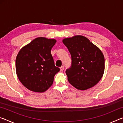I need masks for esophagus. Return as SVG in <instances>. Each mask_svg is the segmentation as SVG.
I'll use <instances>...</instances> for the list:
<instances>
[{"label": "esophagus", "instance_id": "1", "mask_svg": "<svg viewBox=\"0 0 123 123\" xmlns=\"http://www.w3.org/2000/svg\"><path fill=\"white\" fill-rule=\"evenodd\" d=\"M63 70H64V67L63 66L61 67H60V71L62 72Z\"/></svg>", "mask_w": 123, "mask_h": 123}]
</instances>
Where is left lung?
Returning <instances> with one entry per match:
<instances>
[{
    "mask_svg": "<svg viewBox=\"0 0 123 123\" xmlns=\"http://www.w3.org/2000/svg\"><path fill=\"white\" fill-rule=\"evenodd\" d=\"M72 56V66L66 70L69 82L79 90H86L101 80L105 58L98 47L81 35L63 39Z\"/></svg>",
    "mask_w": 123,
    "mask_h": 123,
    "instance_id": "8db88e82",
    "label": "left lung"
}]
</instances>
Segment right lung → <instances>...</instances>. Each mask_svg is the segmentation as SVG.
<instances>
[{
    "instance_id": "add662e5",
    "label": "right lung",
    "mask_w": 123,
    "mask_h": 123,
    "mask_svg": "<svg viewBox=\"0 0 123 123\" xmlns=\"http://www.w3.org/2000/svg\"><path fill=\"white\" fill-rule=\"evenodd\" d=\"M55 39L39 37L20 50L16 59L17 75L20 82L31 91L42 93L53 84L60 68L54 64L51 50Z\"/></svg>"
}]
</instances>
